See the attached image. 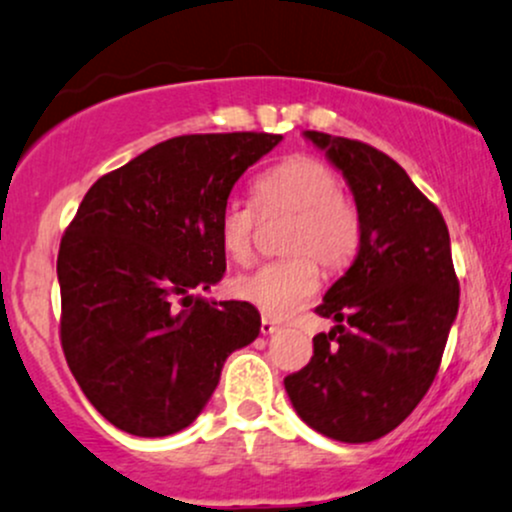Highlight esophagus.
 Wrapping results in <instances>:
<instances>
[{"label":"esophagus","mask_w":512,"mask_h":512,"mask_svg":"<svg viewBox=\"0 0 512 512\" xmlns=\"http://www.w3.org/2000/svg\"><path fill=\"white\" fill-rule=\"evenodd\" d=\"M278 329H280V326L275 324V321H271L268 317L261 319V333H263V336H273V333Z\"/></svg>","instance_id":"34e87169"}]
</instances>
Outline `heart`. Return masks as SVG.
Here are the masks:
<instances>
[{"mask_svg":"<svg viewBox=\"0 0 512 512\" xmlns=\"http://www.w3.org/2000/svg\"><path fill=\"white\" fill-rule=\"evenodd\" d=\"M263 217L292 215L283 239L290 258L271 261L232 280V295L254 304L271 319H290L307 307L321 285L319 266L341 273L358 256L363 220L353 200L341 193V179L329 164L292 154L263 171L254 183ZM258 215L244 200H227L217 217V239L229 261L254 256Z\"/></svg>","mask_w":512,"mask_h":512,"instance_id":"obj_1","label":"heart"}]
</instances>
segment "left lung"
<instances>
[{"instance_id": "obj_1", "label": "left lung", "mask_w": 512, "mask_h": 512, "mask_svg": "<svg viewBox=\"0 0 512 512\" xmlns=\"http://www.w3.org/2000/svg\"><path fill=\"white\" fill-rule=\"evenodd\" d=\"M343 174L363 220L358 256L317 307L333 319L285 377L297 416L341 442L394 430L433 384L457 317L459 283L440 210L392 157L365 142L304 132Z\"/></svg>"}]
</instances>
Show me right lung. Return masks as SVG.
Masks as SVG:
<instances>
[{"mask_svg": "<svg viewBox=\"0 0 512 512\" xmlns=\"http://www.w3.org/2000/svg\"><path fill=\"white\" fill-rule=\"evenodd\" d=\"M280 140L171 137L86 191L57 254L60 341L86 399L125 433L164 438L191 426L225 360L261 331L254 304L193 290L225 275L217 217Z\"/></svg>", "mask_w": 512, "mask_h": 512, "instance_id": "obj_1", "label": "right lung"}]
</instances>
